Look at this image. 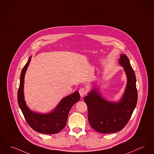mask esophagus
Returning <instances> with one entry per match:
<instances>
[{"label":"esophagus","mask_w":154,"mask_h":154,"mask_svg":"<svg viewBox=\"0 0 154 154\" xmlns=\"http://www.w3.org/2000/svg\"><path fill=\"white\" fill-rule=\"evenodd\" d=\"M79 91V93H80V95H81V97L84 96L87 93V91L84 88H81Z\"/></svg>","instance_id":"1"}]
</instances>
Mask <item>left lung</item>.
<instances>
[{"instance_id":"8db88e82","label":"left lung","mask_w":154,"mask_h":154,"mask_svg":"<svg viewBox=\"0 0 154 154\" xmlns=\"http://www.w3.org/2000/svg\"><path fill=\"white\" fill-rule=\"evenodd\" d=\"M119 64L124 67L127 78L125 92L120 102H109L94 89L84 98L88 108L91 126L100 133H114L122 130L130 120L137 105L136 75L126 55L121 54Z\"/></svg>"}]
</instances>
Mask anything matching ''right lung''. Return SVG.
<instances>
[{"label":"right lung","instance_id":"right-lung-1","mask_svg":"<svg viewBox=\"0 0 154 154\" xmlns=\"http://www.w3.org/2000/svg\"><path fill=\"white\" fill-rule=\"evenodd\" d=\"M31 56L23 68L20 75V86L17 93L18 105L28 125L34 130L40 133L54 134L60 131L66 125L68 115L72 105L80 99L78 91L64 98L54 111L48 114L33 112L26 105L24 97V75L30 63Z\"/></svg>","mask_w":154,"mask_h":154}]
</instances>
